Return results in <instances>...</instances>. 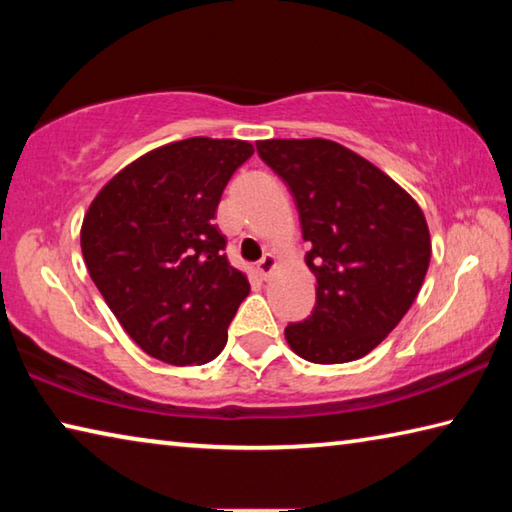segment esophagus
I'll use <instances>...</instances> for the list:
<instances>
[{
    "label": "esophagus",
    "mask_w": 512,
    "mask_h": 512,
    "mask_svg": "<svg viewBox=\"0 0 512 512\" xmlns=\"http://www.w3.org/2000/svg\"><path fill=\"white\" fill-rule=\"evenodd\" d=\"M275 257L271 255V253H266L262 259H259V262H257V273L259 275H262V277H268V275H271L273 273V268H275Z\"/></svg>",
    "instance_id": "obj_1"
}]
</instances>
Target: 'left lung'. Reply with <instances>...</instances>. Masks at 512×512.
Here are the masks:
<instances>
[{
	"instance_id": "1",
	"label": "left lung",
	"mask_w": 512,
	"mask_h": 512,
	"mask_svg": "<svg viewBox=\"0 0 512 512\" xmlns=\"http://www.w3.org/2000/svg\"><path fill=\"white\" fill-rule=\"evenodd\" d=\"M257 153L289 185L318 282L314 311L287 325V343L311 363L366 357L411 309L427 275L422 210L384 171L336 142L264 140Z\"/></svg>"
}]
</instances>
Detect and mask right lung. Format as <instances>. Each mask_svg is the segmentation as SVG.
<instances>
[{"mask_svg": "<svg viewBox=\"0 0 512 512\" xmlns=\"http://www.w3.org/2000/svg\"><path fill=\"white\" fill-rule=\"evenodd\" d=\"M253 153L248 142L212 137L160 146L121 169L83 219L92 282L126 334L171 366L212 361L250 291L214 216Z\"/></svg>", "mask_w": 512, "mask_h": 512, "instance_id": "right-lung-1", "label": "right lung"}]
</instances>
